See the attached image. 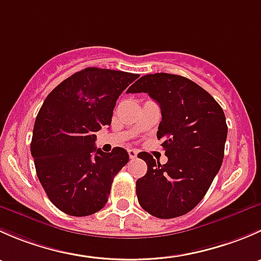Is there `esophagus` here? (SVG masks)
<instances>
[{"label":"esophagus","mask_w":261,"mask_h":261,"mask_svg":"<svg viewBox=\"0 0 261 261\" xmlns=\"http://www.w3.org/2000/svg\"><path fill=\"white\" fill-rule=\"evenodd\" d=\"M128 156H130V159H135L136 156H138V150L135 149H128Z\"/></svg>","instance_id":"1"}]
</instances>
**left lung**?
<instances>
[{
  "label": "left lung",
  "mask_w": 261,
  "mask_h": 261,
  "mask_svg": "<svg viewBox=\"0 0 261 261\" xmlns=\"http://www.w3.org/2000/svg\"><path fill=\"white\" fill-rule=\"evenodd\" d=\"M147 93L159 103L156 136L168 162L160 164L140 152L147 172L136 180L140 206L158 218H174L194 208L211 187L222 164L227 125L223 110L193 81L155 73L136 81L127 93Z\"/></svg>",
  "instance_id": "8db88e82"
}]
</instances>
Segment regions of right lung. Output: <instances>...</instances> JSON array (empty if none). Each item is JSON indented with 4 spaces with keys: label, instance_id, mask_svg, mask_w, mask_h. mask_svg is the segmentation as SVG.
I'll return each instance as SVG.
<instances>
[{
    "label": "right lung",
    "instance_id": "obj_1",
    "mask_svg": "<svg viewBox=\"0 0 261 261\" xmlns=\"http://www.w3.org/2000/svg\"><path fill=\"white\" fill-rule=\"evenodd\" d=\"M139 74L86 68L58 84L36 116L31 155L46 196L67 215L89 216L109 201L115 175L127 164L123 147L103 152L94 133L110 126L116 101Z\"/></svg>",
    "mask_w": 261,
    "mask_h": 261
}]
</instances>
